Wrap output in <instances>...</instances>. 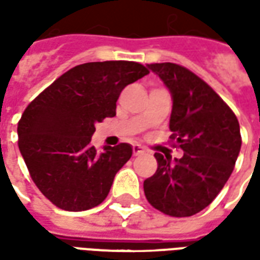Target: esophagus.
<instances>
[{"label": "esophagus", "mask_w": 260, "mask_h": 260, "mask_svg": "<svg viewBox=\"0 0 260 260\" xmlns=\"http://www.w3.org/2000/svg\"><path fill=\"white\" fill-rule=\"evenodd\" d=\"M145 150L144 147H141L140 144H134L133 145V154L134 155H141V154H144Z\"/></svg>", "instance_id": "34e87169"}]
</instances>
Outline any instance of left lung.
Here are the masks:
<instances>
[{
	"label": "left lung",
	"instance_id": "obj_1",
	"mask_svg": "<svg viewBox=\"0 0 260 260\" xmlns=\"http://www.w3.org/2000/svg\"><path fill=\"white\" fill-rule=\"evenodd\" d=\"M172 95L171 137L183 150L175 158L155 152L158 168L144 180L148 203L171 217L206 209L234 171L241 150L237 116L214 89L190 70L174 62L148 64Z\"/></svg>",
	"mask_w": 260,
	"mask_h": 260
}]
</instances>
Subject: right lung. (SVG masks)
Instances as JSON below:
<instances>
[{
	"mask_svg": "<svg viewBox=\"0 0 260 260\" xmlns=\"http://www.w3.org/2000/svg\"><path fill=\"white\" fill-rule=\"evenodd\" d=\"M150 73L134 61L80 64L33 99L18 123V145L39 190L58 209L89 210L104 202L130 159L120 143L98 152L95 123L116 116L120 92Z\"/></svg>",
	"mask_w": 260,
	"mask_h": 260,
	"instance_id": "1",
	"label": "right lung"
}]
</instances>
